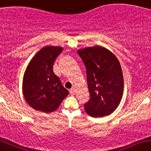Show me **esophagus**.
<instances>
[{
    "instance_id": "34e87169",
    "label": "esophagus",
    "mask_w": 151,
    "mask_h": 151,
    "mask_svg": "<svg viewBox=\"0 0 151 151\" xmlns=\"http://www.w3.org/2000/svg\"><path fill=\"white\" fill-rule=\"evenodd\" d=\"M70 93L71 94V95H74L75 94V92H76V90H75V88H70Z\"/></svg>"
}]
</instances>
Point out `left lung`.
I'll list each match as a JSON object with an SVG mask.
<instances>
[{"mask_svg": "<svg viewBox=\"0 0 151 151\" xmlns=\"http://www.w3.org/2000/svg\"><path fill=\"white\" fill-rule=\"evenodd\" d=\"M86 68L90 99L85 111L97 118L113 113L123 93V76L120 63L111 51L103 47H90L78 50Z\"/></svg>", "mask_w": 151, "mask_h": 151, "instance_id": "left-lung-1", "label": "left lung"}]
</instances>
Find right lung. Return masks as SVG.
I'll list each match as a JSON object with an SVG mask.
<instances>
[{
    "mask_svg": "<svg viewBox=\"0 0 151 151\" xmlns=\"http://www.w3.org/2000/svg\"><path fill=\"white\" fill-rule=\"evenodd\" d=\"M63 48L45 46L32 58L23 76V93L33 109L45 113L55 111L68 94L53 72L55 58Z\"/></svg>",
    "mask_w": 151,
    "mask_h": 151,
    "instance_id": "1",
    "label": "right lung"
}]
</instances>
